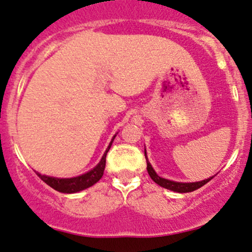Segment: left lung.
<instances>
[{
	"instance_id": "1",
	"label": "left lung",
	"mask_w": 252,
	"mask_h": 252,
	"mask_svg": "<svg viewBox=\"0 0 252 252\" xmlns=\"http://www.w3.org/2000/svg\"><path fill=\"white\" fill-rule=\"evenodd\" d=\"M144 155H145V159H147V170H148V174H149V176L151 177V180L155 182V183L158 184V186L165 188V189L172 190V191H176V192L195 191V190L199 189V188L204 186V184H207L209 181H211L215 177V176H213V177L208 178V180H204L201 182H195V183H181V182H174V181L165 180V178L159 177V176L155 172V170H154L153 166H151V164L149 163V160H148L147 153H144Z\"/></svg>"
}]
</instances>
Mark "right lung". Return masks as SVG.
<instances>
[{"mask_svg": "<svg viewBox=\"0 0 252 252\" xmlns=\"http://www.w3.org/2000/svg\"><path fill=\"white\" fill-rule=\"evenodd\" d=\"M114 138L111 139L110 144H109L107 150H105L101 162H99L98 164L93 169V170L87 172V174L81 175L78 176V177H74V178H55V177H49V176H45V175H41L38 174V172H36V174H37L38 177L41 178L44 183H47L48 186L60 192L72 193V192H77V191H81V190L87 189V188L94 186V184L97 183V182L102 178L103 172H104V168H105V157H107L108 151L110 149L111 144H113Z\"/></svg>", "mask_w": 252, "mask_h": 252, "instance_id": "right-lung-1", "label": "right lung"}]
</instances>
